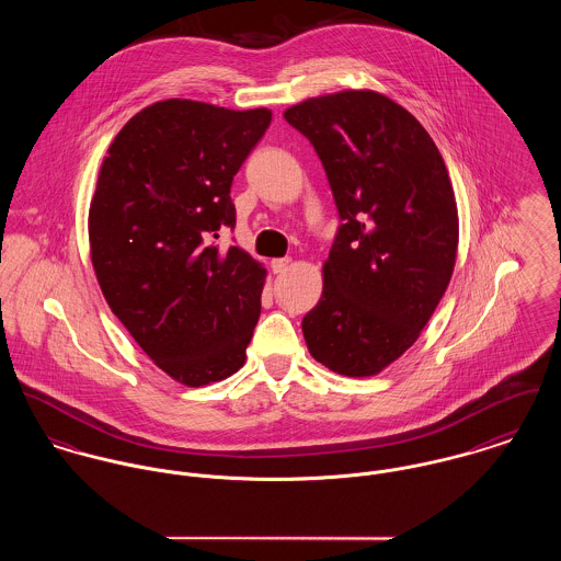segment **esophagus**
<instances>
[{
  "instance_id": "1",
  "label": "esophagus",
  "mask_w": 561,
  "mask_h": 561,
  "mask_svg": "<svg viewBox=\"0 0 561 561\" xmlns=\"http://www.w3.org/2000/svg\"><path fill=\"white\" fill-rule=\"evenodd\" d=\"M270 267H272V272H274V274H283V272H287V267H289V256H283V259H272Z\"/></svg>"
}]
</instances>
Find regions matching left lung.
<instances>
[{"mask_svg": "<svg viewBox=\"0 0 561 561\" xmlns=\"http://www.w3.org/2000/svg\"><path fill=\"white\" fill-rule=\"evenodd\" d=\"M319 156L339 209L323 294L302 319L310 356L368 377L403 356L450 283L459 216L444 158L422 124L377 92L285 111Z\"/></svg>", "mask_w": 561, "mask_h": 561, "instance_id": "1", "label": "left lung"}]
</instances>
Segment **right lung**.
I'll list each match as a JSON object with an SVG mask.
<instances>
[{
	"instance_id": "add662e5",
	"label": "right lung",
	"mask_w": 561,
	"mask_h": 561,
	"mask_svg": "<svg viewBox=\"0 0 561 561\" xmlns=\"http://www.w3.org/2000/svg\"><path fill=\"white\" fill-rule=\"evenodd\" d=\"M272 122L267 108L153 102L113 139L90 205L106 305L158 368L199 388L242 368L265 270L238 247L231 182Z\"/></svg>"
}]
</instances>
